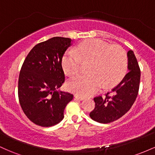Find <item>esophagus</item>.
<instances>
[{
	"label": "esophagus",
	"mask_w": 155,
	"mask_h": 155,
	"mask_svg": "<svg viewBox=\"0 0 155 155\" xmlns=\"http://www.w3.org/2000/svg\"><path fill=\"white\" fill-rule=\"evenodd\" d=\"M74 97H75V98L79 99V100H83V99H84L83 96L79 95H77V94H76V95H74Z\"/></svg>",
	"instance_id": "esophagus-1"
}]
</instances>
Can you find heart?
Wrapping results in <instances>:
<instances>
[{"instance_id": "heart-1", "label": "heart", "mask_w": 155, "mask_h": 155, "mask_svg": "<svg viewBox=\"0 0 155 155\" xmlns=\"http://www.w3.org/2000/svg\"><path fill=\"white\" fill-rule=\"evenodd\" d=\"M78 51L70 50L64 54L62 65L67 75L72 76L81 71L83 62L90 63V74L72 78L67 83L70 91L81 95H91L104 86L113 87L123 79L127 71V52L119 46L101 39H89L78 46Z\"/></svg>"}]
</instances>
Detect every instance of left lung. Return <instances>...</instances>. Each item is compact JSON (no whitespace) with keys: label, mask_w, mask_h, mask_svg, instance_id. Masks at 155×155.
Wrapping results in <instances>:
<instances>
[{"label":"left lung","mask_w":155,"mask_h":155,"mask_svg":"<svg viewBox=\"0 0 155 155\" xmlns=\"http://www.w3.org/2000/svg\"><path fill=\"white\" fill-rule=\"evenodd\" d=\"M128 73L117 86L106 97H94L95 106L90 113L92 120L107 124L118 120L130 109L138 93L140 71L138 61L132 50L127 51Z\"/></svg>","instance_id":"8db88e82"}]
</instances>
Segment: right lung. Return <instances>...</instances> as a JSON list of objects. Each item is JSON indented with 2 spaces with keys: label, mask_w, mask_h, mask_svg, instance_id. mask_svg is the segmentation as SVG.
I'll return each instance as SVG.
<instances>
[{
  "label": "right lung",
  "mask_w": 155,
  "mask_h": 155,
  "mask_svg": "<svg viewBox=\"0 0 155 155\" xmlns=\"http://www.w3.org/2000/svg\"><path fill=\"white\" fill-rule=\"evenodd\" d=\"M71 39L54 37L35 46L23 63L18 97L23 112L32 122L51 127L63 120L73 94L58 90L65 82L62 59Z\"/></svg>",
  "instance_id": "1"
}]
</instances>
